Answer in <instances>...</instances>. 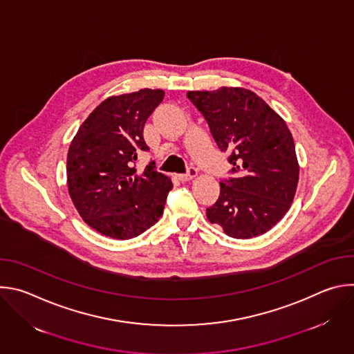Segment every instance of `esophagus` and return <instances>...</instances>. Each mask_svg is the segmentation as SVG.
I'll use <instances>...</instances> for the list:
<instances>
[{"instance_id": "esophagus-1", "label": "esophagus", "mask_w": 354, "mask_h": 354, "mask_svg": "<svg viewBox=\"0 0 354 354\" xmlns=\"http://www.w3.org/2000/svg\"><path fill=\"white\" fill-rule=\"evenodd\" d=\"M196 175H197V169L193 168V167H189V168H187V172L178 175V178H179V180H182V182H187V180H192Z\"/></svg>"}]
</instances>
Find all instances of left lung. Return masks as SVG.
<instances>
[{"label":"left lung","mask_w":354,"mask_h":354,"mask_svg":"<svg viewBox=\"0 0 354 354\" xmlns=\"http://www.w3.org/2000/svg\"><path fill=\"white\" fill-rule=\"evenodd\" d=\"M187 99L206 119L221 153H230V175L206 209L212 224L228 236L265 234L290 209L298 183L294 140L284 120L245 88L189 91Z\"/></svg>","instance_id":"1"}]
</instances>
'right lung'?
I'll list each match as a JSON object with an SVG mask.
<instances>
[{
  "mask_svg": "<svg viewBox=\"0 0 354 354\" xmlns=\"http://www.w3.org/2000/svg\"><path fill=\"white\" fill-rule=\"evenodd\" d=\"M162 89H140L105 99L82 123L67 154L68 192L80 216L116 239H130L164 213L172 182L151 161L142 174L136 162L149 151L142 130L162 102Z\"/></svg>",
  "mask_w": 354,
  "mask_h": 354,
  "instance_id": "1",
  "label": "right lung"
}]
</instances>
